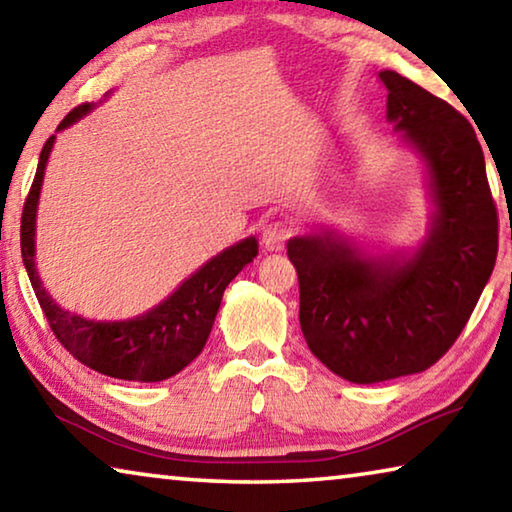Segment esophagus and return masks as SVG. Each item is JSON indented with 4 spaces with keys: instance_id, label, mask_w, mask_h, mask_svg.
<instances>
[{
    "instance_id": "1",
    "label": "esophagus",
    "mask_w": 512,
    "mask_h": 512,
    "mask_svg": "<svg viewBox=\"0 0 512 512\" xmlns=\"http://www.w3.org/2000/svg\"><path fill=\"white\" fill-rule=\"evenodd\" d=\"M289 225L282 223V221H273L268 223L266 228L262 230V244L266 250H271V253H277V250H282L284 244H287L289 239Z\"/></svg>"
}]
</instances>
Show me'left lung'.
I'll use <instances>...</instances> for the list:
<instances>
[{"mask_svg": "<svg viewBox=\"0 0 512 512\" xmlns=\"http://www.w3.org/2000/svg\"><path fill=\"white\" fill-rule=\"evenodd\" d=\"M386 117L429 171L431 228L411 257L372 259L334 232L293 237L309 350L354 384L431 368L452 348L497 259V205L474 128L447 101L379 72Z\"/></svg>", "mask_w": 512, "mask_h": 512, "instance_id": "left-lung-1", "label": "left lung"}]
</instances>
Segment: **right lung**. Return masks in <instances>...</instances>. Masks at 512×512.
<instances>
[{
	"label": "right lung",
	"mask_w": 512,
	"mask_h": 512,
	"mask_svg": "<svg viewBox=\"0 0 512 512\" xmlns=\"http://www.w3.org/2000/svg\"><path fill=\"white\" fill-rule=\"evenodd\" d=\"M90 110V103L74 108L60 121L58 131L72 126ZM54 140L56 135H51L42 146L36 178L24 201L20 225L22 262L49 327L74 359L101 375L126 381H162L178 375L205 348L216 311L221 307L223 291L241 268L257 257V239L248 237L225 248L194 275H189L167 300L137 318L103 323V320L69 314L60 309L42 287L36 268V212Z\"/></svg>",
	"instance_id": "right-lung-1"
}]
</instances>
